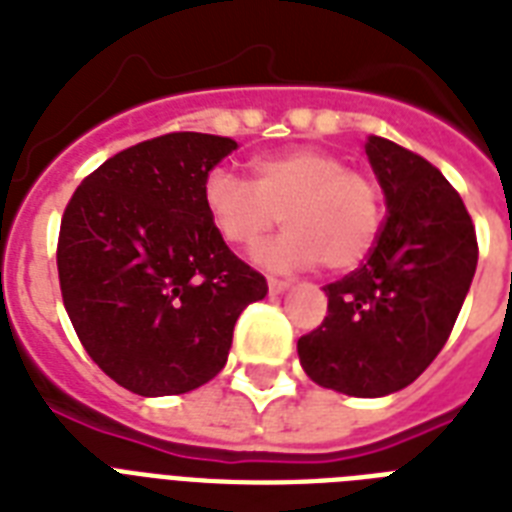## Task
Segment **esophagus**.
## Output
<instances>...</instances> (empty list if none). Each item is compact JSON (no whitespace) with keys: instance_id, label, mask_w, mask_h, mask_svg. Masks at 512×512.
I'll list each match as a JSON object with an SVG mask.
<instances>
[{"instance_id":"esophagus-1","label":"esophagus","mask_w":512,"mask_h":512,"mask_svg":"<svg viewBox=\"0 0 512 512\" xmlns=\"http://www.w3.org/2000/svg\"><path fill=\"white\" fill-rule=\"evenodd\" d=\"M287 281H281V279H268V292L271 295H281V292H287Z\"/></svg>"}]
</instances>
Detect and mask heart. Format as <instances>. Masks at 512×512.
<instances>
[{
	"label": "heart",
	"instance_id": "1",
	"mask_svg": "<svg viewBox=\"0 0 512 512\" xmlns=\"http://www.w3.org/2000/svg\"><path fill=\"white\" fill-rule=\"evenodd\" d=\"M201 201L215 231L233 247H255L281 215L287 231L257 252V263L271 271H303L321 260L329 271H350L380 231L372 177L319 148L260 156L252 162V183L212 170Z\"/></svg>",
	"mask_w": 512,
	"mask_h": 512
}]
</instances>
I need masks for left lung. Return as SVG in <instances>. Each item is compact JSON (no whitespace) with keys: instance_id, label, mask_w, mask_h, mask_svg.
I'll use <instances>...</instances> for the list:
<instances>
[{"instance_id":"1","label":"left lung","mask_w":512,"mask_h":512,"mask_svg":"<svg viewBox=\"0 0 512 512\" xmlns=\"http://www.w3.org/2000/svg\"><path fill=\"white\" fill-rule=\"evenodd\" d=\"M388 217L366 263L327 284V316L297 340L305 374L345 396L406 388L446 345L478 263L460 193L422 156L372 135Z\"/></svg>"}]
</instances>
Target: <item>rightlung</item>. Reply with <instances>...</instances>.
<instances>
[{
    "mask_svg": "<svg viewBox=\"0 0 512 512\" xmlns=\"http://www.w3.org/2000/svg\"><path fill=\"white\" fill-rule=\"evenodd\" d=\"M236 140L170 132L87 175L58 236L60 295L90 358L138 396H175L228 361L268 284L209 220L201 185Z\"/></svg>",
    "mask_w": 512,
    "mask_h": 512,
    "instance_id": "1",
    "label": "right lung"
}]
</instances>
